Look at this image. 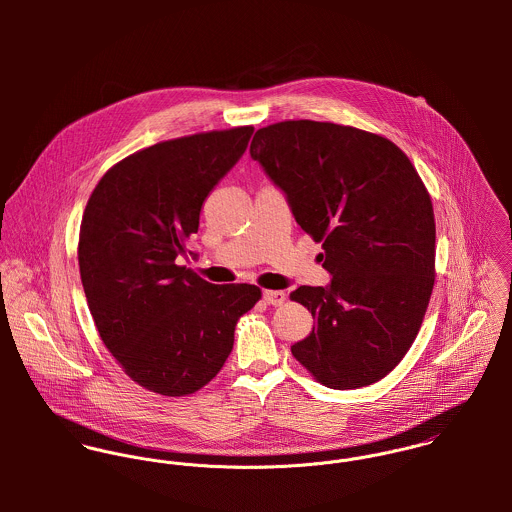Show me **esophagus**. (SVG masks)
Here are the masks:
<instances>
[{"label":"esophagus","instance_id":"esophagus-1","mask_svg":"<svg viewBox=\"0 0 512 512\" xmlns=\"http://www.w3.org/2000/svg\"><path fill=\"white\" fill-rule=\"evenodd\" d=\"M262 297L268 305H284V301H286V293L276 292V290H266L262 293Z\"/></svg>","mask_w":512,"mask_h":512}]
</instances>
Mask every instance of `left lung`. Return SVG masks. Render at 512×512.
Wrapping results in <instances>:
<instances>
[{"label":"left lung","mask_w":512,"mask_h":512,"mask_svg":"<svg viewBox=\"0 0 512 512\" xmlns=\"http://www.w3.org/2000/svg\"><path fill=\"white\" fill-rule=\"evenodd\" d=\"M250 155L331 274L290 295L315 319L293 357L327 388L378 382L412 347L436 280L434 207L418 171L382 136L313 120L260 128Z\"/></svg>","instance_id":"8db88e82"}]
</instances>
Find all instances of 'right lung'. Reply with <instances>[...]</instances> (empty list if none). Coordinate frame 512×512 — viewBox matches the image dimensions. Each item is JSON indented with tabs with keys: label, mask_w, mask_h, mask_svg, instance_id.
<instances>
[{
	"label": "right lung",
	"mask_w": 512,
	"mask_h": 512,
	"mask_svg": "<svg viewBox=\"0 0 512 512\" xmlns=\"http://www.w3.org/2000/svg\"><path fill=\"white\" fill-rule=\"evenodd\" d=\"M252 126L146 147L92 191L78 238L88 309L124 372L151 392L187 396L209 384L234 345L236 321L262 297L215 286L179 266L193 254L205 199L246 151Z\"/></svg>",
	"instance_id": "obj_1"
}]
</instances>
